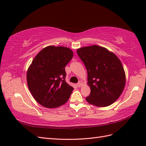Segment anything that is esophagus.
<instances>
[{"instance_id":"1","label":"esophagus","mask_w":146,"mask_h":146,"mask_svg":"<svg viewBox=\"0 0 146 146\" xmlns=\"http://www.w3.org/2000/svg\"><path fill=\"white\" fill-rule=\"evenodd\" d=\"M82 85H83V82L81 81H80L78 83H77V86H78V87H80V86H81Z\"/></svg>"}]
</instances>
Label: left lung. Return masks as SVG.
<instances>
[{"instance_id":"obj_1","label":"left lung","mask_w":146,"mask_h":146,"mask_svg":"<svg viewBox=\"0 0 146 146\" xmlns=\"http://www.w3.org/2000/svg\"><path fill=\"white\" fill-rule=\"evenodd\" d=\"M76 52L88 73L91 92L86 100L100 107L112 104L125 85V73L119 59L113 52L97 45L79 48Z\"/></svg>"}]
</instances>
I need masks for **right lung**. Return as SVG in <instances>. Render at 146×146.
I'll return each mask as SVG.
<instances>
[{
	"instance_id": "add662e5",
	"label": "right lung",
	"mask_w": 146,
	"mask_h": 146,
	"mask_svg": "<svg viewBox=\"0 0 146 146\" xmlns=\"http://www.w3.org/2000/svg\"><path fill=\"white\" fill-rule=\"evenodd\" d=\"M73 56L70 48L49 46L34 58L27 70V86L34 98L42 106L58 107L70 98L73 88L65 81V66Z\"/></svg>"
}]
</instances>
